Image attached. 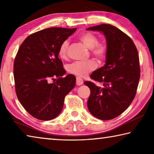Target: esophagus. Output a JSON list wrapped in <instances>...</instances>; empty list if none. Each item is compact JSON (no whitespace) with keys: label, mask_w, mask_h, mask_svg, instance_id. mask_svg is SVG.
I'll return each mask as SVG.
<instances>
[{"label":"esophagus","mask_w":154,"mask_h":154,"mask_svg":"<svg viewBox=\"0 0 154 154\" xmlns=\"http://www.w3.org/2000/svg\"><path fill=\"white\" fill-rule=\"evenodd\" d=\"M76 83H77V85H82L83 83V79H82V78L77 77Z\"/></svg>","instance_id":"34e87169"}]
</instances>
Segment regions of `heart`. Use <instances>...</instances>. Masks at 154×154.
<instances>
[{
  "instance_id": "1",
  "label": "heart",
  "mask_w": 154,
  "mask_h": 154,
  "mask_svg": "<svg viewBox=\"0 0 154 154\" xmlns=\"http://www.w3.org/2000/svg\"><path fill=\"white\" fill-rule=\"evenodd\" d=\"M79 39L87 48L90 49L91 54L96 59L101 60L105 58L107 54V46L104 43H99L98 37L90 32H85L79 36ZM69 43L67 40L64 41L58 49L60 58L65 59L67 56ZM97 64L93 60L85 62H75L68 65L67 71L69 72L77 77H83L94 70Z\"/></svg>"
}]
</instances>
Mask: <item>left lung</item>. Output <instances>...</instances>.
<instances>
[{"label": "left lung", "mask_w": 154, "mask_h": 154, "mask_svg": "<svg viewBox=\"0 0 154 154\" xmlns=\"http://www.w3.org/2000/svg\"><path fill=\"white\" fill-rule=\"evenodd\" d=\"M87 30L103 32L108 49L105 66L90 75L101 85L84 82L90 89L88 108L96 118L109 120L123 113L134 100L140 79L139 54L131 38L113 26L100 24Z\"/></svg>", "instance_id": "1"}]
</instances>
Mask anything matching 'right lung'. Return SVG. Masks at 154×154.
<instances>
[{
    "label": "right lung",
    "mask_w": 154,
    "mask_h": 154,
    "mask_svg": "<svg viewBox=\"0 0 154 154\" xmlns=\"http://www.w3.org/2000/svg\"><path fill=\"white\" fill-rule=\"evenodd\" d=\"M76 30L49 28L38 31L28 36L18 49L14 66L15 92L34 118L43 121L56 118L65 96L75 87L73 75L62 77L66 71L58 58V49ZM51 79L53 83H49Z\"/></svg>",
    "instance_id": "right-lung-1"
}]
</instances>
